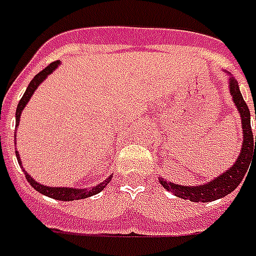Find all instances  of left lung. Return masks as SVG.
Masks as SVG:
<instances>
[{"label": "left lung", "instance_id": "1", "mask_svg": "<svg viewBox=\"0 0 256 256\" xmlns=\"http://www.w3.org/2000/svg\"><path fill=\"white\" fill-rule=\"evenodd\" d=\"M228 82H230V94L232 96V100L237 106V110L241 114V124H242V148H241V152H240L237 161L234 162L231 168H228L222 175H218L217 178L204 184V185L182 186V185L166 182L165 179L160 178V184L168 192H171L178 198L190 202H213L216 199L224 198V196L231 194L242 182L248 170H251L250 164L252 166H256V136L255 142H254V134H252L251 130V114H250L248 105L245 104L244 98L240 92V86H238L236 78L230 77Z\"/></svg>", "mask_w": 256, "mask_h": 256}]
</instances>
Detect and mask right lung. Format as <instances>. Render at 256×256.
Wrapping results in <instances>:
<instances>
[{"instance_id": "add662e5", "label": "right lung", "mask_w": 256, "mask_h": 256, "mask_svg": "<svg viewBox=\"0 0 256 256\" xmlns=\"http://www.w3.org/2000/svg\"><path fill=\"white\" fill-rule=\"evenodd\" d=\"M58 62H52V64H48V67L44 70H42L39 74H36L34 78H33L32 81H30V84L28 85V88H26L25 94H24V96L20 98L18 104V108H16V114H15V118H16V123H15V128H18L19 124V119H20V114H22V110H24V108L26 106V104L29 102V99L32 98L33 92L38 90V86L48 78V74H52L56 68H57V66H58ZM15 154H16V158H18V162L19 165L22 166V161H20V157H19V152L18 151H15ZM22 171L25 172V176L28 179V182L32 185L33 189H36L38 192H40L42 194H46L48 198H52V199H57V200H62V202H70V200H78V199H85V198H90L92 194H99L100 190H104L106 188V185L110 182V179L112 176H109V178L104 180V182H100L99 185L94 188H88V189H77V188H53V186H46V185H42L39 182H36L34 179L28 174V172L24 170V166H22Z\"/></svg>"}]
</instances>
